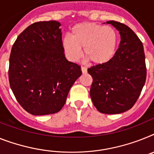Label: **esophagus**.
I'll return each instance as SVG.
<instances>
[{"instance_id": "esophagus-1", "label": "esophagus", "mask_w": 154, "mask_h": 154, "mask_svg": "<svg viewBox=\"0 0 154 154\" xmlns=\"http://www.w3.org/2000/svg\"><path fill=\"white\" fill-rule=\"evenodd\" d=\"M81 71H82V73H86L87 72V67L86 66H81Z\"/></svg>"}]
</instances>
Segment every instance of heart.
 Instances as JSON below:
<instances>
[{
  "label": "heart",
  "mask_w": 154,
  "mask_h": 154,
  "mask_svg": "<svg viewBox=\"0 0 154 154\" xmlns=\"http://www.w3.org/2000/svg\"><path fill=\"white\" fill-rule=\"evenodd\" d=\"M117 42V33L113 27L95 23H84L73 27L71 37H64L63 48L70 61H77L83 48L84 55L89 62L102 64L114 55Z\"/></svg>",
  "instance_id": "1"
}]
</instances>
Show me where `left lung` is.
<instances>
[{
    "label": "left lung",
    "instance_id": "8db88e82",
    "mask_svg": "<svg viewBox=\"0 0 154 154\" xmlns=\"http://www.w3.org/2000/svg\"><path fill=\"white\" fill-rule=\"evenodd\" d=\"M121 34L113 57L88 69L92 77L91 100L100 113L117 114L135 105L145 85L146 67L143 45L134 31L124 23L108 21Z\"/></svg>",
    "mask_w": 154,
    "mask_h": 154
}]
</instances>
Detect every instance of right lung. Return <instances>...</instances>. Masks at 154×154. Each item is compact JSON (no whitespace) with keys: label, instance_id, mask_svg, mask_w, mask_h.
Instances as JSON below:
<instances>
[{"label":"right lung","instance_id":"obj_1","mask_svg":"<svg viewBox=\"0 0 154 154\" xmlns=\"http://www.w3.org/2000/svg\"><path fill=\"white\" fill-rule=\"evenodd\" d=\"M60 26L56 21L33 23L11 48L10 87L18 103L33 115L59 112L82 73L79 65L66 59Z\"/></svg>","mask_w":154,"mask_h":154}]
</instances>
